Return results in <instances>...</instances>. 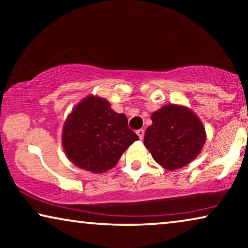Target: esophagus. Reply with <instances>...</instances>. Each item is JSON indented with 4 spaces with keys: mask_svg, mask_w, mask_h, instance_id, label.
<instances>
[{
    "mask_svg": "<svg viewBox=\"0 0 248 248\" xmlns=\"http://www.w3.org/2000/svg\"><path fill=\"white\" fill-rule=\"evenodd\" d=\"M137 134L139 135V138H140V140H143V138H144V130H143V128H140V130H138Z\"/></svg>",
    "mask_w": 248,
    "mask_h": 248,
    "instance_id": "obj_1",
    "label": "esophagus"
}]
</instances>
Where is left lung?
<instances>
[{
    "label": "left lung",
    "mask_w": 248,
    "mask_h": 248,
    "mask_svg": "<svg viewBox=\"0 0 248 248\" xmlns=\"http://www.w3.org/2000/svg\"><path fill=\"white\" fill-rule=\"evenodd\" d=\"M144 145L152 158L169 170L182 168L198 157L205 142L204 127L187 108L167 105L151 115Z\"/></svg>",
    "instance_id": "8db88e82"
}]
</instances>
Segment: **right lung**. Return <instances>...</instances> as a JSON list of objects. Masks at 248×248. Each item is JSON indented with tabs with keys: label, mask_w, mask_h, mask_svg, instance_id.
Wrapping results in <instances>:
<instances>
[{
	"label": "right lung",
	"mask_w": 248,
	"mask_h": 248,
	"mask_svg": "<svg viewBox=\"0 0 248 248\" xmlns=\"http://www.w3.org/2000/svg\"><path fill=\"white\" fill-rule=\"evenodd\" d=\"M139 140L128 127L127 117L110 108L103 98L87 97L64 124L62 142L67 157L91 172L113 168L123 152Z\"/></svg>",
	"instance_id": "obj_1"
}]
</instances>
